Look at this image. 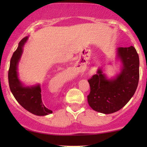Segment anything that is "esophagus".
I'll return each mask as SVG.
<instances>
[{
  "label": "esophagus",
  "mask_w": 147,
  "mask_h": 147,
  "mask_svg": "<svg viewBox=\"0 0 147 147\" xmlns=\"http://www.w3.org/2000/svg\"><path fill=\"white\" fill-rule=\"evenodd\" d=\"M81 69H82V65H81V66H78L77 63H76L75 66L73 67V68H72L71 70H70V74H74V73H75L76 72L79 71Z\"/></svg>",
  "instance_id": "esophagus-1"
}]
</instances>
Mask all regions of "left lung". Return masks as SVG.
Segmentation results:
<instances>
[{
  "mask_svg": "<svg viewBox=\"0 0 147 147\" xmlns=\"http://www.w3.org/2000/svg\"><path fill=\"white\" fill-rule=\"evenodd\" d=\"M117 57L122 69L115 78L108 79L102 69L88 80L90 87L89 106L97 112L111 114L129 102L137 89L140 72L139 56L133 46L117 48Z\"/></svg>",
  "mask_w": 147,
  "mask_h": 147,
  "instance_id": "8db88e82",
  "label": "left lung"
}]
</instances>
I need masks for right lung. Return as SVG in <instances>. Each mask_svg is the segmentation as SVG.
<instances>
[{"label": "right lung", "mask_w": 147, "mask_h": 147, "mask_svg": "<svg viewBox=\"0 0 147 147\" xmlns=\"http://www.w3.org/2000/svg\"><path fill=\"white\" fill-rule=\"evenodd\" d=\"M28 37H25L18 43V46L11 57L8 71V81L10 90L20 105L29 112L38 116L47 115L52 111L46 108L42 102L41 90L39 85L25 87L18 77L17 66L23 53V48Z\"/></svg>", "instance_id": "add662e5"}]
</instances>
